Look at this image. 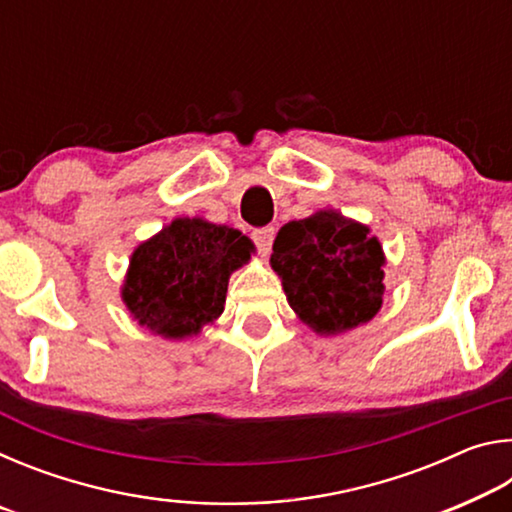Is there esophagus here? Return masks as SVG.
<instances>
[{
	"mask_svg": "<svg viewBox=\"0 0 512 512\" xmlns=\"http://www.w3.org/2000/svg\"><path fill=\"white\" fill-rule=\"evenodd\" d=\"M250 237H253L259 253L268 255V253H271V246H273V239H275V228H271V225H266V228H257V230H253V235H250Z\"/></svg>",
	"mask_w": 512,
	"mask_h": 512,
	"instance_id": "obj_1",
	"label": "esophagus"
}]
</instances>
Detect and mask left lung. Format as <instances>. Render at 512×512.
<instances>
[{
  "label": "left lung",
  "instance_id": "obj_1",
  "mask_svg": "<svg viewBox=\"0 0 512 512\" xmlns=\"http://www.w3.org/2000/svg\"><path fill=\"white\" fill-rule=\"evenodd\" d=\"M366 225L334 210L291 221L277 232L271 266L289 305L318 334L368 323L384 296V253Z\"/></svg>",
  "mask_w": 512,
  "mask_h": 512
}]
</instances>
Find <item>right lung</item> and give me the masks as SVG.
<instances>
[{"mask_svg": "<svg viewBox=\"0 0 512 512\" xmlns=\"http://www.w3.org/2000/svg\"><path fill=\"white\" fill-rule=\"evenodd\" d=\"M253 244L239 230L176 219L135 248L121 296L137 323L164 339H185L221 316L230 273Z\"/></svg>", "mask_w": 512, "mask_h": 512, "instance_id": "add662e5", "label": "right lung"}]
</instances>
